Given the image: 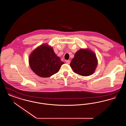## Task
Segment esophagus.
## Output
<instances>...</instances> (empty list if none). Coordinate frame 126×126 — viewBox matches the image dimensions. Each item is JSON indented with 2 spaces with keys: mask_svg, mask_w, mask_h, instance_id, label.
<instances>
[{
  "mask_svg": "<svg viewBox=\"0 0 126 126\" xmlns=\"http://www.w3.org/2000/svg\"><path fill=\"white\" fill-rule=\"evenodd\" d=\"M66 62L67 64H69L70 61V60H66Z\"/></svg>",
  "mask_w": 126,
  "mask_h": 126,
  "instance_id": "1",
  "label": "esophagus"
}]
</instances>
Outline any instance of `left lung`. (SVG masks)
Segmentation results:
<instances>
[{
    "instance_id": "obj_1",
    "label": "left lung",
    "mask_w": 126,
    "mask_h": 126,
    "mask_svg": "<svg viewBox=\"0 0 126 126\" xmlns=\"http://www.w3.org/2000/svg\"><path fill=\"white\" fill-rule=\"evenodd\" d=\"M97 64L96 55L93 51L88 48H81L75 54L70 66L75 73L86 77L94 72Z\"/></svg>"
}]
</instances>
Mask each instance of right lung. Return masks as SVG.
<instances>
[{
	"label": "right lung",
	"instance_id": "1",
	"mask_svg": "<svg viewBox=\"0 0 126 126\" xmlns=\"http://www.w3.org/2000/svg\"><path fill=\"white\" fill-rule=\"evenodd\" d=\"M29 63L32 71L42 78H48L57 73L64 64L48 44L40 45L31 53Z\"/></svg>",
	"mask_w": 126,
	"mask_h": 126
}]
</instances>
